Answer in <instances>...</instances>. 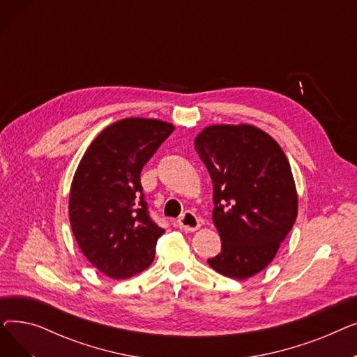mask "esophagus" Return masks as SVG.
Instances as JSON below:
<instances>
[{"label": "esophagus", "mask_w": 357, "mask_h": 357, "mask_svg": "<svg viewBox=\"0 0 357 357\" xmlns=\"http://www.w3.org/2000/svg\"><path fill=\"white\" fill-rule=\"evenodd\" d=\"M178 227L183 231H195L199 229V218L192 211H185L176 221Z\"/></svg>", "instance_id": "esophagus-1"}]
</instances>
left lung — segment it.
<instances>
[{"mask_svg":"<svg viewBox=\"0 0 357 357\" xmlns=\"http://www.w3.org/2000/svg\"><path fill=\"white\" fill-rule=\"evenodd\" d=\"M194 146L213 181V222L221 237V253L208 265L248 279L271 264L296 220L289 162L268 133L250 124L208 126Z\"/></svg>","mask_w":357,"mask_h":357,"instance_id":"obj_1","label":"left lung"}]
</instances>
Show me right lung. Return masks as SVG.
<instances>
[{
    "label": "right lung",
    "instance_id": "1",
    "mask_svg": "<svg viewBox=\"0 0 357 357\" xmlns=\"http://www.w3.org/2000/svg\"><path fill=\"white\" fill-rule=\"evenodd\" d=\"M174 126L124 119L93 139L73 175L69 221L84 256L112 279L147 269L165 233L150 218L140 172Z\"/></svg>",
    "mask_w": 357,
    "mask_h": 357
}]
</instances>
